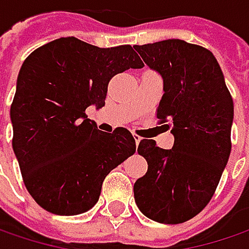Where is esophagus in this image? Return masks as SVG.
<instances>
[{
	"instance_id": "34e87169",
	"label": "esophagus",
	"mask_w": 249,
	"mask_h": 249,
	"mask_svg": "<svg viewBox=\"0 0 249 249\" xmlns=\"http://www.w3.org/2000/svg\"><path fill=\"white\" fill-rule=\"evenodd\" d=\"M134 139H135L136 145H139V143H141V141H142V138H141L139 135H136V134H134Z\"/></svg>"
}]
</instances>
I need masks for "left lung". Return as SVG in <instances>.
<instances>
[{"instance_id":"1","label":"left lung","mask_w":249,"mask_h":249,"mask_svg":"<svg viewBox=\"0 0 249 249\" xmlns=\"http://www.w3.org/2000/svg\"><path fill=\"white\" fill-rule=\"evenodd\" d=\"M134 49L163 79L157 118L174 135L171 149L153 139L138 146L147 171L134 185L136 206L155 222L178 224L196 216L217 188L231 152L234 104L209 50L178 38Z\"/></svg>"}]
</instances>
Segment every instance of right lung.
Segmentation results:
<instances>
[{"label": "right lung", "mask_w": 249, "mask_h": 249, "mask_svg": "<svg viewBox=\"0 0 249 249\" xmlns=\"http://www.w3.org/2000/svg\"><path fill=\"white\" fill-rule=\"evenodd\" d=\"M143 62L131 46L100 49L61 37L35 50L19 71L11 106L12 147L29 194L50 213L81 214L99 200L106 176L135 153L126 128L97 129L114 75Z\"/></svg>", "instance_id": "1"}]
</instances>
